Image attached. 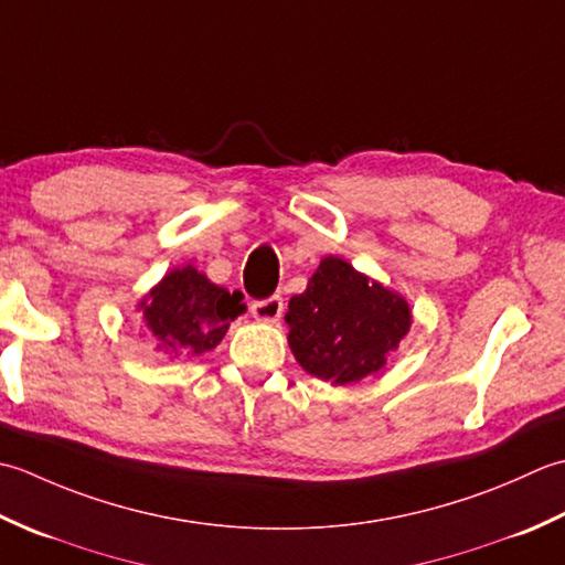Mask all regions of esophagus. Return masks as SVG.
Masks as SVG:
<instances>
[{"label": "esophagus", "instance_id": "obj_1", "mask_svg": "<svg viewBox=\"0 0 565 565\" xmlns=\"http://www.w3.org/2000/svg\"><path fill=\"white\" fill-rule=\"evenodd\" d=\"M250 315H253V319L268 321V324H273V321H278L282 315V299L278 295H273L268 299H260V302H253Z\"/></svg>", "mask_w": 565, "mask_h": 565}]
</instances>
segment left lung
<instances>
[{
    "instance_id": "left-lung-1",
    "label": "left lung",
    "mask_w": 565,
    "mask_h": 565,
    "mask_svg": "<svg viewBox=\"0 0 565 565\" xmlns=\"http://www.w3.org/2000/svg\"><path fill=\"white\" fill-rule=\"evenodd\" d=\"M285 321L295 361L309 375L351 385L383 371L387 355L409 333L412 307L347 258L327 256L307 290L290 299Z\"/></svg>"
}]
</instances>
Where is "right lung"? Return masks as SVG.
Instances as JSON below:
<instances>
[{"label":"right lung","instance_id":"add662e5","mask_svg":"<svg viewBox=\"0 0 565 565\" xmlns=\"http://www.w3.org/2000/svg\"><path fill=\"white\" fill-rule=\"evenodd\" d=\"M241 292L214 285L194 266L172 268L136 305L158 349L175 359H194L218 347L232 321L246 312Z\"/></svg>","mask_w":565,"mask_h":565}]
</instances>
